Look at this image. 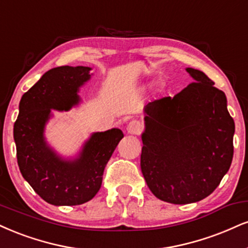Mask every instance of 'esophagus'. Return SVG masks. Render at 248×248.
Here are the masks:
<instances>
[{"instance_id": "obj_1", "label": "esophagus", "mask_w": 248, "mask_h": 248, "mask_svg": "<svg viewBox=\"0 0 248 248\" xmlns=\"http://www.w3.org/2000/svg\"><path fill=\"white\" fill-rule=\"evenodd\" d=\"M127 132L132 135H139L142 132V124L139 120H132L127 124Z\"/></svg>"}]
</instances>
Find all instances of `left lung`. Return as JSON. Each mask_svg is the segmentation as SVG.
I'll return each instance as SVG.
<instances>
[{
    "label": "left lung",
    "instance_id": "obj_1",
    "mask_svg": "<svg viewBox=\"0 0 248 248\" xmlns=\"http://www.w3.org/2000/svg\"><path fill=\"white\" fill-rule=\"evenodd\" d=\"M186 70L193 83L144 108L143 177L156 198L173 204L210 195L233 157L234 121L225 93L202 71Z\"/></svg>",
    "mask_w": 248,
    "mask_h": 248
}]
</instances>
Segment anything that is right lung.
I'll list each match as a JSON object with an SVG mask.
<instances>
[{"label":"right lung","instance_id":"obj_1","mask_svg":"<svg viewBox=\"0 0 248 248\" xmlns=\"http://www.w3.org/2000/svg\"><path fill=\"white\" fill-rule=\"evenodd\" d=\"M90 67L53 68L23 94L14 124L17 163L34 192L53 205L85 203L100 189L104 170L124 137L118 128L93 133L75 159H63L47 144L45 126L52 109L69 111L91 78Z\"/></svg>","mask_w":248,"mask_h":248}]
</instances>
